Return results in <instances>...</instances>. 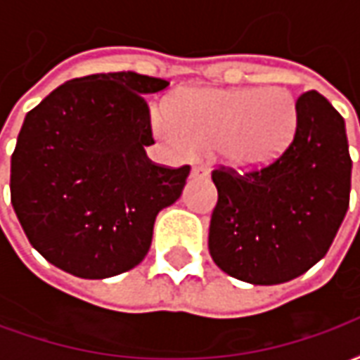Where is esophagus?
<instances>
[{
  "mask_svg": "<svg viewBox=\"0 0 360 360\" xmlns=\"http://www.w3.org/2000/svg\"><path fill=\"white\" fill-rule=\"evenodd\" d=\"M206 175H208V169H206V167H200V165H195V167L191 169V177H193V179H202Z\"/></svg>",
  "mask_w": 360,
  "mask_h": 360,
  "instance_id": "34e87169",
  "label": "esophagus"
}]
</instances>
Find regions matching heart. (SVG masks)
<instances>
[{"mask_svg": "<svg viewBox=\"0 0 360 360\" xmlns=\"http://www.w3.org/2000/svg\"><path fill=\"white\" fill-rule=\"evenodd\" d=\"M299 123L287 89H193L154 113V129L183 154L216 148L237 167L274 162L291 144Z\"/></svg>", "mask_w": 360, "mask_h": 360, "instance_id": "heart-1", "label": "heart"}]
</instances>
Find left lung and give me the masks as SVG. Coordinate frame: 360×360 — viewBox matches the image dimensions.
Segmentation results:
<instances>
[{"label": "left lung", "mask_w": 360, "mask_h": 360, "mask_svg": "<svg viewBox=\"0 0 360 360\" xmlns=\"http://www.w3.org/2000/svg\"><path fill=\"white\" fill-rule=\"evenodd\" d=\"M299 123L274 162L237 172L218 165L212 181L208 249L233 278L276 285L301 276L324 257L349 208L351 156L340 111L307 90L297 98Z\"/></svg>", "instance_id": "obj_1"}]
</instances>
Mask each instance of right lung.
<instances>
[{"instance_id":"1","label":"right lung","mask_w":360,"mask_h":360,"mask_svg":"<svg viewBox=\"0 0 360 360\" xmlns=\"http://www.w3.org/2000/svg\"><path fill=\"white\" fill-rule=\"evenodd\" d=\"M169 82L100 73L61 84L30 110L11 156V204L28 241L77 278L102 279L146 257L158 212L191 165L154 164L144 96Z\"/></svg>"}]
</instances>
